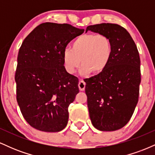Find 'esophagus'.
<instances>
[{
    "label": "esophagus",
    "instance_id": "34e87169",
    "mask_svg": "<svg viewBox=\"0 0 155 155\" xmlns=\"http://www.w3.org/2000/svg\"><path fill=\"white\" fill-rule=\"evenodd\" d=\"M85 85H86V83L84 82L83 79H80L79 82V88L81 91H84L85 89Z\"/></svg>",
    "mask_w": 155,
    "mask_h": 155
}]
</instances>
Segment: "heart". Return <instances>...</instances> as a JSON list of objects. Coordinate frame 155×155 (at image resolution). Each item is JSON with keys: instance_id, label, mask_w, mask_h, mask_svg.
<instances>
[{"instance_id": "b5f03b06", "label": "heart", "mask_w": 155, "mask_h": 155, "mask_svg": "<svg viewBox=\"0 0 155 155\" xmlns=\"http://www.w3.org/2000/svg\"><path fill=\"white\" fill-rule=\"evenodd\" d=\"M113 53L111 38L105 34L84 33L72 43L62 55L63 66L68 74H74L81 63L80 73L87 76L97 74L107 67Z\"/></svg>"}]
</instances>
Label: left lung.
Returning <instances> with one entry per match:
<instances>
[{
  "instance_id": "1",
  "label": "left lung",
  "mask_w": 155,
  "mask_h": 155,
  "mask_svg": "<svg viewBox=\"0 0 155 155\" xmlns=\"http://www.w3.org/2000/svg\"><path fill=\"white\" fill-rule=\"evenodd\" d=\"M88 31L108 35L113 45L104 71L84 79L89 114L96 129L114 131L129 122L138 104L139 53L130 33L119 25L101 23L88 26Z\"/></svg>"
}]
</instances>
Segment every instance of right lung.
<instances>
[{
    "instance_id": "1",
    "label": "right lung",
    "mask_w": 155,
    "mask_h": 155,
    "mask_svg": "<svg viewBox=\"0 0 155 155\" xmlns=\"http://www.w3.org/2000/svg\"><path fill=\"white\" fill-rule=\"evenodd\" d=\"M84 31L68 24L42 23L19 48L17 101L25 120L36 130L54 133L66 127L68 106L79 92V79L65 71L62 55Z\"/></svg>"
}]
</instances>
